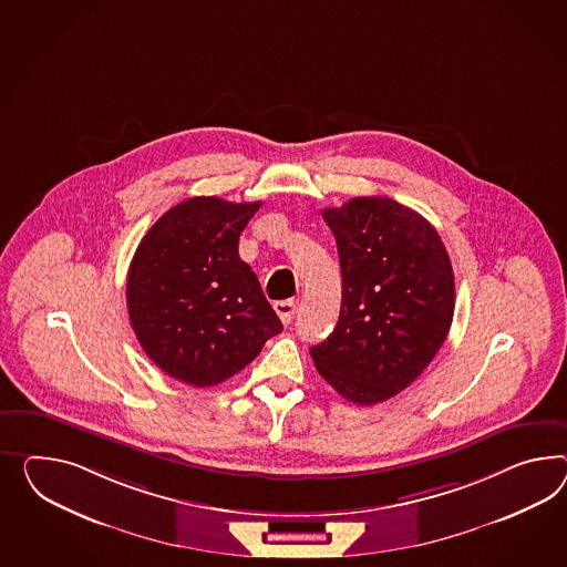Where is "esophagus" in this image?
<instances>
[{
	"label": "esophagus",
	"mask_w": 567,
	"mask_h": 567,
	"mask_svg": "<svg viewBox=\"0 0 567 567\" xmlns=\"http://www.w3.org/2000/svg\"><path fill=\"white\" fill-rule=\"evenodd\" d=\"M276 308L277 317L281 319L284 324H290L291 320H293V315H296V310H298V305L293 302V300H279L274 305Z\"/></svg>",
	"instance_id": "obj_1"
}]
</instances>
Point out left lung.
<instances>
[{
  "label": "left lung",
  "instance_id": "8db88e82",
  "mask_svg": "<svg viewBox=\"0 0 567 567\" xmlns=\"http://www.w3.org/2000/svg\"><path fill=\"white\" fill-rule=\"evenodd\" d=\"M341 265V312L310 355L334 391L377 405L434 360L454 317L451 257L436 228L389 197L322 209Z\"/></svg>",
  "mask_w": 567,
  "mask_h": 567
}]
</instances>
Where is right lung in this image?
<instances>
[{
	"instance_id": "right-lung-1",
	"label": "right lung",
	"mask_w": 567,
	"mask_h": 567,
	"mask_svg": "<svg viewBox=\"0 0 567 567\" xmlns=\"http://www.w3.org/2000/svg\"><path fill=\"white\" fill-rule=\"evenodd\" d=\"M261 207L193 197L142 238L127 274V310L147 358L168 377L205 389L252 362L284 324L238 255Z\"/></svg>"
}]
</instances>
